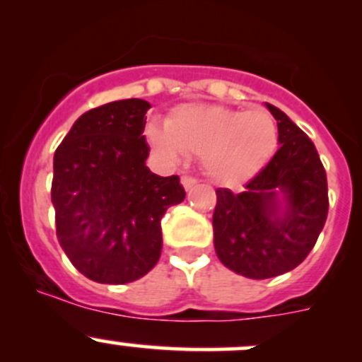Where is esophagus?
I'll return each mask as SVG.
<instances>
[{"label":"esophagus","instance_id":"34e87169","mask_svg":"<svg viewBox=\"0 0 362 362\" xmlns=\"http://www.w3.org/2000/svg\"><path fill=\"white\" fill-rule=\"evenodd\" d=\"M180 182H182V185H184L185 191H189V189H192L196 184H198V180H196L194 177H187V175H185V177H182Z\"/></svg>","mask_w":362,"mask_h":362}]
</instances>
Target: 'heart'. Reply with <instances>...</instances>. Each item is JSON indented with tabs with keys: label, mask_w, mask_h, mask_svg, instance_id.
<instances>
[{
	"label": "heart",
	"mask_w": 362,
	"mask_h": 362,
	"mask_svg": "<svg viewBox=\"0 0 362 362\" xmlns=\"http://www.w3.org/2000/svg\"><path fill=\"white\" fill-rule=\"evenodd\" d=\"M147 138L156 154L170 164L187 154L202 156L208 177L236 187L254 177L276 147V126L262 108L236 110L224 105H182L170 122L154 119Z\"/></svg>",
	"instance_id": "b5f03b06"
}]
</instances>
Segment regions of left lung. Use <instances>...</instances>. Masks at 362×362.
<instances>
[{"label": "left lung", "mask_w": 362, "mask_h": 362, "mask_svg": "<svg viewBox=\"0 0 362 362\" xmlns=\"http://www.w3.org/2000/svg\"><path fill=\"white\" fill-rule=\"evenodd\" d=\"M279 126V151L235 194L217 189L214 245L226 268L247 279L284 275L315 245L327 208V178L313 141L280 108L266 103Z\"/></svg>", "instance_id": "1"}]
</instances>
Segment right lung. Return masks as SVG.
Returning <instances> with one entry per match:
<instances>
[{"instance_id":"right-lung-1","label":"right lung","mask_w":362,"mask_h":362,"mask_svg":"<svg viewBox=\"0 0 362 362\" xmlns=\"http://www.w3.org/2000/svg\"><path fill=\"white\" fill-rule=\"evenodd\" d=\"M151 103L112 101L75 120L54 154L57 240L71 264L98 284L147 275L163 249L160 218L185 191L177 175L147 168Z\"/></svg>"}]
</instances>
